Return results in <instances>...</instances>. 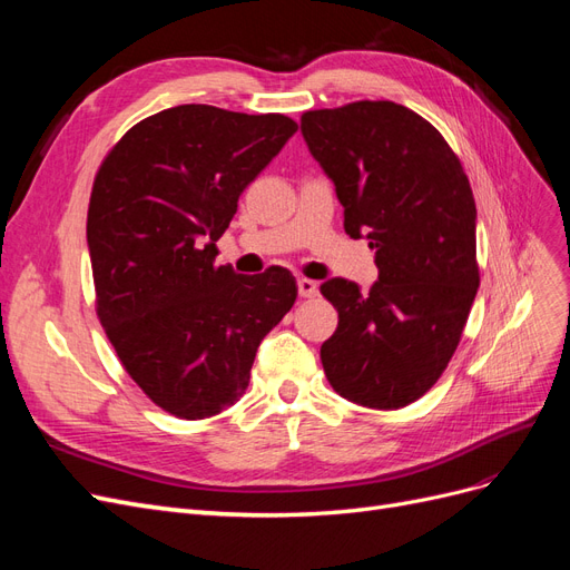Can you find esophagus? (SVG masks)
I'll list each match as a JSON object with an SVG mask.
<instances>
[{"label": "esophagus", "instance_id": "obj_1", "mask_svg": "<svg viewBox=\"0 0 570 570\" xmlns=\"http://www.w3.org/2000/svg\"><path fill=\"white\" fill-rule=\"evenodd\" d=\"M297 289H299V297H304V299H312V297L318 295V285L314 281H308V278H302L297 283Z\"/></svg>", "mask_w": 570, "mask_h": 570}]
</instances>
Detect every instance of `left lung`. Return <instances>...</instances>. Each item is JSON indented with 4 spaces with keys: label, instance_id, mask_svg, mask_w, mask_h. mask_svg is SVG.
<instances>
[{
    "label": "left lung",
    "instance_id": "8db88e82",
    "mask_svg": "<svg viewBox=\"0 0 570 570\" xmlns=\"http://www.w3.org/2000/svg\"><path fill=\"white\" fill-rule=\"evenodd\" d=\"M302 135L377 266L368 292L321 285L340 318L323 371L344 400L402 409L450 364L480 285L471 183L440 130L394 101L306 111Z\"/></svg>",
    "mask_w": 570,
    "mask_h": 570
}]
</instances>
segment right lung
I'll return each instance as SVG.
<instances>
[{"instance_id": "obj_1", "label": "right lung", "mask_w": 570, "mask_h": 570, "mask_svg": "<svg viewBox=\"0 0 570 570\" xmlns=\"http://www.w3.org/2000/svg\"><path fill=\"white\" fill-rule=\"evenodd\" d=\"M295 132L283 114L180 105L132 126L97 170V316L128 375L178 419L233 406L258 344L297 299L287 268L239 275L214 264L239 195Z\"/></svg>"}]
</instances>
